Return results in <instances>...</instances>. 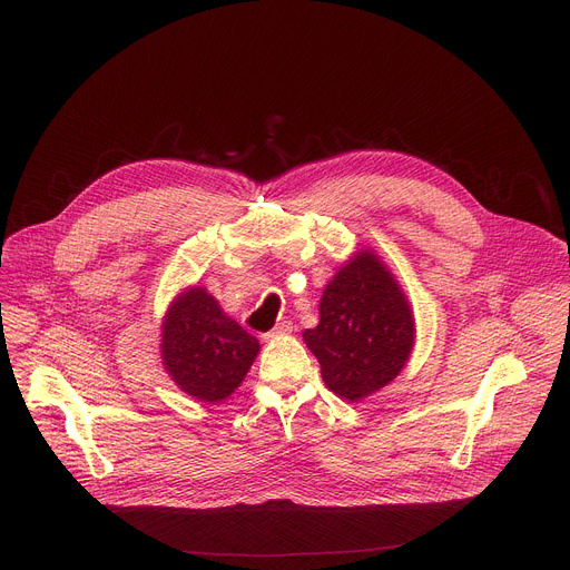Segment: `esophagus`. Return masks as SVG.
Segmentation results:
<instances>
[{"mask_svg": "<svg viewBox=\"0 0 570 570\" xmlns=\"http://www.w3.org/2000/svg\"><path fill=\"white\" fill-rule=\"evenodd\" d=\"M293 332V322L291 320H279L275 327L271 332H266L262 338L264 341H271V338H277V336H284V334H291Z\"/></svg>", "mask_w": 570, "mask_h": 570, "instance_id": "esophagus-1", "label": "esophagus"}]
</instances>
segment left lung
<instances>
[{"label": "left lung", "instance_id": "8db88e82", "mask_svg": "<svg viewBox=\"0 0 570 570\" xmlns=\"http://www.w3.org/2000/svg\"><path fill=\"white\" fill-rule=\"evenodd\" d=\"M304 341L327 387L356 401L401 372L415 324L392 275L374 255L361 253L324 288L320 324L304 332Z\"/></svg>", "mask_w": 570, "mask_h": 570}]
</instances>
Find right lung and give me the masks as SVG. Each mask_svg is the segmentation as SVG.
<instances>
[{
	"label": "right lung",
	"mask_w": 570,
	"mask_h": 570,
	"mask_svg": "<svg viewBox=\"0 0 570 570\" xmlns=\"http://www.w3.org/2000/svg\"><path fill=\"white\" fill-rule=\"evenodd\" d=\"M259 341L227 317L203 288L185 293L167 313L161 358L171 379L200 401L225 399L238 387Z\"/></svg>",
	"instance_id": "right-lung-1"
}]
</instances>
